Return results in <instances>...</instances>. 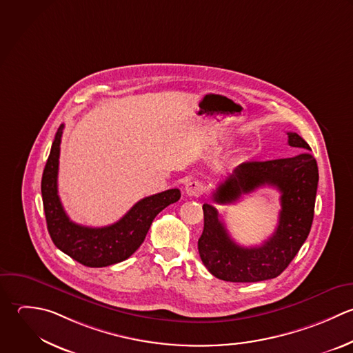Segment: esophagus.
Listing matches in <instances>:
<instances>
[{"label": "esophagus", "mask_w": 353, "mask_h": 353, "mask_svg": "<svg viewBox=\"0 0 353 353\" xmlns=\"http://www.w3.org/2000/svg\"><path fill=\"white\" fill-rule=\"evenodd\" d=\"M185 192L190 196H198L203 192V185H202V183H199L196 180H191L185 184Z\"/></svg>", "instance_id": "esophagus-1"}]
</instances>
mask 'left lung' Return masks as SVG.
I'll return each instance as SVG.
<instances>
[{"mask_svg": "<svg viewBox=\"0 0 353 353\" xmlns=\"http://www.w3.org/2000/svg\"><path fill=\"white\" fill-rule=\"evenodd\" d=\"M288 136L289 145L303 152L292 158L243 162L213 192V201L220 205L234 203L265 185L281 192L278 227L261 246L243 248L235 243L217 209L203 205L205 224L198 250L209 272L221 281L249 283L279 276L310 235L319 181L318 163L301 136L293 132Z\"/></svg>", "mask_w": 353, "mask_h": 353, "instance_id": "obj_1", "label": "left lung"}]
</instances>
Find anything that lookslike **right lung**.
Segmentation results:
<instances>
[{
	"mask_svg": "<svg viewBox=\"0 0 353 353\" xmlns=\"http://www.w3.org/2000/svg\"><path fill=\"white\" fill-rule=\"evenodd\" d=\"M63 128L64 125H60L56 132L41 181L48 232L57 249L85 267L101 268L121 263L129 259L144 242L157 214L180 199V190L172 188L143 198L121 220L107 227L90 228L75 224L65 214L57 195Z\"/></svg>",
	"mask_w": 353,
	"mask_h": 353,
	"instance_id": "1",
	"label": "right lung"
}]
</instances>
